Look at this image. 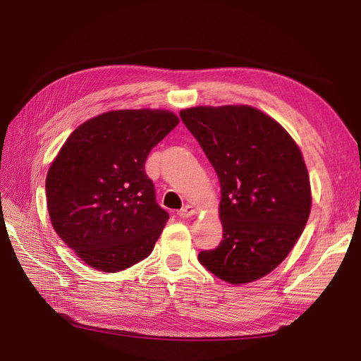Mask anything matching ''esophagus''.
I'll use <instances>...</instances> for the list:
<instances>
[{
    "label": "esophagus",
    "instance_id": "obj_1",
    "mask_svg": "<svg viewBox=\"0 0 361 361\" xmlns=\"http://www.w3.org/2000/svg\"><path fill=\"white\" fill-rule=\"evenodd\" d=\"M195 214H197V211H195V207L191 206V204L183 206L182 209L178 212V215H179L180 218H190V216H192V215H195Z\"/></svg>",
    "mask_w": 361,
    "mask_h": 361
}]
</instances>
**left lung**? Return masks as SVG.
Listing matches in <instances>:
<instances>
[{
  "instance_id": "1",
  "label": "left lung",
  "mask_w": 361,
  "mask_h": 361,
  "mask_svg": "<svg viewBox=\"0 0 361 361\" xmlns=\"http://www.w3.org/2000/svg\"><path fill=\"white\" fill-rule=\"evenodd\" d=\"M221 187L223 241L200 264L231 285L265 277L288 257L312 209L301 150L277 120L250 105L180 110Z\"/></svg>"
}]
</instances>
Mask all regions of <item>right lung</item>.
<instances>
[{
  "label": "right lung",
  "instance_id": "1",
  "mask_svg": "<svg viewBox=\"0 0 361 361\" xmlns=\"http://www.w3.org/2000/svg\"><path fill=\"white\" fill-rule=\"evenodd\" d=\"M178 125L169 110H114L64 141L47 174L49 220L89 267L118 272L152 253L169 214L155 202L145 162Z\"/></svg>",
  "mask_w": 361,
  "mask_h": 361
}]
</instances>
